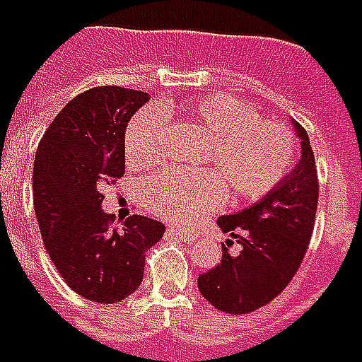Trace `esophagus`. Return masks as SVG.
<instances>
[{"instance_id": "34e87169", "label": "esophagus", "mask_w": 362, "mask_h": 362, "mask_svg": "<svg viewBox=\"0 0 362 362\" xmlns=\"http://www.w3.org/2000/svg\"><path fill=\"white\" fill-rule=\"evenodd\" d=\"M169 232H175V235H179L181 240H185V242H197L199 240V234L193 232V230H187V228H169Z\"/></svg>"}]
</instances>
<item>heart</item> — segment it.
<instances>
[{
  "label": "heart",
  "instance_id": "obj_1",
  "mask_svg": "<svg viewBox=\"0 0 362 362\" xmlns=\"http://www.w3.org/2000/svg\"><path fill=\"white\" fill-rule=\"evenodd\" d=\"M165 107H146L130 119L124 132V153L134 165L158 160ZM179 111L209 132L202 153L204 169L165 168L142 185L146 204L160 216L193 220L216 209L224 187L234 201H257L273 191L291 171L296 142L286 127L267 122L250 105L228 93L194 97Z\"/></svg>",
  "mask_w": 362,
  "mask_h": 362
}]
</instances>
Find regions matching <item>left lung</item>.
<instances>
[{
	"label": "left lung",
	"mask_w": 362,
	"mask_h": 362,
	"mask_svg": "<svg viewBox=\"0 0 362 362\" xmlns=\"http://www.w3.org/2000/svg\"><path fill=\"white\" fill-rule=\"evenodd\" d=\"M300 138V161L261 201L218 218V228L235 238L240 253L222 243V261L199 276V291L226 314H250L276 298L296 275L314 232L317 171L306 130L292 120Z\"/></svg>",
	"instance_id": "left-lung-1"
}]
</instances>
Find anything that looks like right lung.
Masks as SVG:
<instances>
[{
    "instance_id": "right-lung-1",
    "label": "right lung",
    "mask_w": 362,
    "mask_h": 362,
    "mask_svg": "<svg viewBox=\"0 0 362 362\" xmlns=\"http://www.w3.org/2000/svg\"><path fill=\"white\" fill-rule=\"evenodd\" d=\"M148 93L95 87L58 112L33 168V201L42 242L71 291L99 304L120 302L140 286L146 251L163 238L152 218L119 226L101 209L103 185L124 175V132Z\"/></svg>"
}]
</instances>
